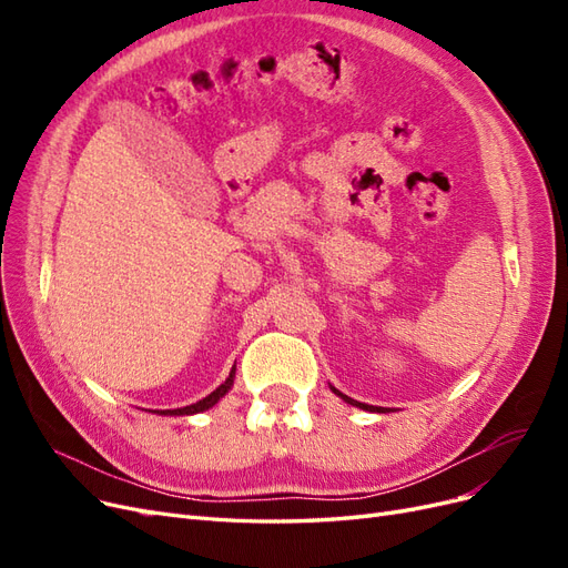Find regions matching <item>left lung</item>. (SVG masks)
Here are the masks:
<instances>
[{"label":"left lung","instance_id":"left-lung-1","mask_svg":"<svg viewBox=\"0 0 568 568\" xmlns=\"http://www.w3.org/2000/svg\"><path fill=\"white\" fill-rule=\"evenodd\" d=\"M329 388H332V393H336V395H338V398H341L343 403H348V405H353V407L367 409V412H379V415H382V412H384V415H386V412H393V407H376V405H365V403H357V400L348 398V395H343V393H341L336 386H332V384H329Z\"/></svg>","mask_w":568,"mask_h":568}]
</instances>
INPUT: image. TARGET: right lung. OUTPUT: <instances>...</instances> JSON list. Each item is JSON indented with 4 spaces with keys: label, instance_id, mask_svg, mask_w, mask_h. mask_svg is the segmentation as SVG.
<instances>
[{
    "label": "right lung",
    "instance_id": "add662e5",
    "mask_svg": "<svg viewBox=\"0 0 568 568\" xmlns=\"http://www.w3.org/2000/svg\"><path fill=\"white\" fill-rule=\"evenodd\" d=\"M234 374H236V363H234V367H232L230 376L225 379V384H220L211 395H205L203 400H199V403H194V405L178 407V409H149V412H156V415H196V412L211 409V407L222 398V395H227V393H230V388H232V384H234Z\"/></svg>",
    "mask_w": 568,
    "mask_h": 568
}]
</instances>
